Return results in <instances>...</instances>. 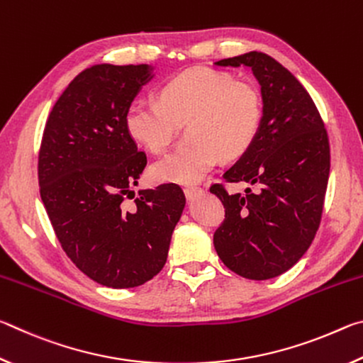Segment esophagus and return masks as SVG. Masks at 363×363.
<instances>
[{"label": "esophagus", "mask_w": 363, "mask_h": 363, "mask_svg": "<svg viewBox=\"0 0 363 363\" xmlns=\"http://www.w3.org/2000/svg\"><path fill=\"white\" fill-rule=\"evenodd\" d=\"M201 192H203V189L201 187H196V186H187L186 189H184V194H186V196L189 200L195 199L196 195H200Z\"/></svg>", "instance_id": "34e87169"}]
</instances>
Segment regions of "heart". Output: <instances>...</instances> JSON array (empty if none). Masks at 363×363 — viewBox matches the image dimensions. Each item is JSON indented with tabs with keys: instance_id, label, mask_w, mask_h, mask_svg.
Wrapping results in <instances>:
<instances>
[{
	"instance_id": "heart-1",
	"label": "heart",
	"mask_w": 363,
	"mask_h": 363,
	"mask_svg": "<svg viewBox=\"0 0 363 363\" xmlns=\"http://www.w3.org/2000/svg\"><path fill=\"white\" fill-rule=\"evenodd\" d=\"M262 97L250 79L213 69H190L168 79L158 102L134 101L126 110L130 136L152 153L168 149L177 123H187V145L157 160L150 174L158 182L194 184L216 167L220 157L235 158L256 138Z\"/></svg>"
}]
</instances>
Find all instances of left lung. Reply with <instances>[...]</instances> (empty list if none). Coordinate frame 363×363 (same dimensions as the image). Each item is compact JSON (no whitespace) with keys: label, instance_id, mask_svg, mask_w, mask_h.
Returning <instances> with one entry per match:
<instances>
[{"label":"left lung","instance_id":"left-lung-1","mask_svg":"<svg viewBox=\"0 0 363 363\" xmlns=\"http://www.w3.org/2000/svg\"><path fill=\"white\" fill-rule=\"evenodd\" d=\"M214 65L248 67L262 97L256 138L223 176L247 182L245 194H229L220 184L210 189L225 208L214 248L245 279L279 277L303 257L320 225L330 176L327 130L303 84L267 54L251 51Z\"/></svg>","mask_w":363,"mask_h":363}]
</instances>
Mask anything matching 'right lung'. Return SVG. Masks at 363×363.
Returning a JSON list of instances; mask_svg holds the SVG:
<instances>
[{
    "label": "right lung",
    "mask_w": 363,
    "mask_h": 363,
    "mask_svg": "<svg viewBox=\"0 0 363 363\" xmlns=\"http://www.w3.org/2000/svg\"><path fill=\"white\" fill-rule=\"evenodd\" d=\"M153 67L101 64L73 78L54 104L38 157L40 195L72 262L108 288H133L163 269L186 196L176 184L139 190L147 164L125 128Z\"/></svg>",
    "instance_id": "obj_1"
}]
</instances>
